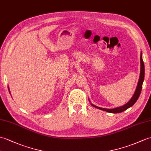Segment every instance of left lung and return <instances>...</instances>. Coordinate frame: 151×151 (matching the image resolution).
Masks as SVG:
<instances>
[{
	"instance_id": "obj_1",
	"label": "left lung",
	"mask_w": 151,
	"mask_h": 151,
	"mask_svg": "<svg viewBox=\"0 0 151 151\" xmlns=\"http://www.w3.org/2000/svg\"><path fill=\"white\" fill-rule=\"evenodd\" d=\"M140 61H141V71H140V76H139V79L138 83V86L137 87H136V90L134 94V95L132 97V99L130 100V101L126 104L124 106L120 107H117V108H114V109H105V108H101L99 107H97L94 105L91 104V106L96 107L97 109H99L103 110L105 111H107L108 113H122L126 109H127L128 108L132 106L133 105L135 104V102L138 99V98L139 96V94L141 93L142 91V85H143V80H144V75H145V68H144V63H143V59H142V56L141 53V57H140Z\"/></svg>"
}]
</instances>
